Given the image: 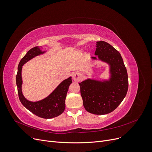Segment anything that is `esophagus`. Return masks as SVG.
Wrapping results in <instances>:
<instances>
[{
  "label": "esophagus",
  "mask_w": 152,
  "mask_h": 152,
  "mask_svg": "<svg viewBox=\"0 0 152 152\" xmlns=\"http://www.w3.org/2000/svg\"><path fill=\"white\" fill-rule=\"evenodd\" d=\"M72 79H73V80L75 81V82H79L81 80V79H82L80 73H79V72H75L74 73H73Z\"/></svg>",
  "instance_id": "esophagus-1"
}]
</instances>
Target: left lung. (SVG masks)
Instances as JSON below:
<instances>
[{
  "mask_svg": "<svg viewBox=\"0 0 152 152\" xmlns=\"http://www.w3.org/2000/svg\"><path fill=\"white\" fill-rule=\"evenodd\" d=\"M95 57L110 65V79L96 80L88 79L79 83L80 94L86 111L96 115L113 112L126 97L128 90V75L121 54L104 41L96 42Z\"/></svg>",
  "mask_w": 152,
  "mask_h": 152,
  "instance_id": "left-lung-1",
  "label": "left lung"
}]
</instances>
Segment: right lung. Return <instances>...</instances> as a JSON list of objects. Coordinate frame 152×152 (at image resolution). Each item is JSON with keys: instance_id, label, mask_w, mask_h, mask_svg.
Wrapping results in <instances>:
<instances>
[{"instance_id": "add662e5", "label": "right lung", "mask_w": 152, "mask_h": 152, "mask_svg": "<svg viewBox=\"0 0 152 152\" xmlns=\"http://www.w3.org/2000/svg\"><path fill=\"white\" fill-rule=\"evenodd\" d=\"M39 47L37 46L30 49L23 58L18 65V72L16 75V85L18 87V93L21 103L24 107L28 109L35 115L43 118H51L59 116L65 110V99L68 87L72 84V77H70L67 79L63 80L61 83L55 89L52 93L48 97L38 101L32 102L27 100L22 93V78L21 70L22 66L27 61L33 58L44 53Z\"/></svg>"}]
</instances>
